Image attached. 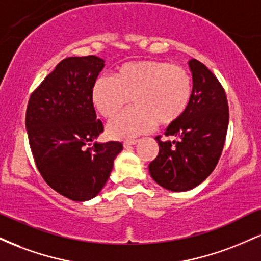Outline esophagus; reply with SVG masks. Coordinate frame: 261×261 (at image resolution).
Masks as SVG:
<instances>
[{"mask_svg":"<svg viewBox=\"0 0 261 261\" xmlns=\"http://www.w3.org/2000/svg\"><path fill=\"white\" fill-rule=\"evenodd\" d=\"M135 143H137V140H126L124 142V147L125 148H128V147H130V146L135 145Z\"/></svg>","mask_w":261,"mask_h":261,"instance_id":"1","label":"esophagus"}]
</instances>
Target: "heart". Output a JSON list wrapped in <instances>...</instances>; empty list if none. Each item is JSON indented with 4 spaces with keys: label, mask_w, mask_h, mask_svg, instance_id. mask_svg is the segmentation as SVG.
<instances>
[{
    "label": "heart",
    "mask_w": 261,
    "mask_h": 261,
    "mask_svg": "<svg viewBox=\"0 0 261 261\" xmlns=\"http://www.w3.org/2000/svg\"><path fill=\"white\" fill-rule=\"evenodd\" d=\"M193 98V79L181 66L163 60H137L119 66L112 80L100 77L91 89V101L103 118L112 119L133 101V109L108 126L113 139L127 140L151 130L157 122H178Z\"/></svg>",
    "instance_id": "b5f03b06"
}]
</instances>
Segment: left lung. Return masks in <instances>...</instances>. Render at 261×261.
<instances>
[{
    "label": "left lung",
    "mask_w": 261,
    "mask_h": 261,
    "mask_svg": "<svg viewBox=\"0 0 261 261\" xmlns=\"http://www.w3.org/2000/svg\"><path fill=\"white\" fill-rule=\"evenodd\" d=\"M193 98L185 115L164 133L157 157L149 163L153 180L172 191H187L205 180L217 166L229 121L227 95L217 77L199 60L189 61Z\"/></svg>",
    "instance_id": "obj_1"
}]
</instances>
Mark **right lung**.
Wrapping results in <instances>:
<instances>
[{"mask_svg": "<svg viewBox=\"0 0 261 261\" xmlns=\"http://www.w3.org/2000/svg\"><path fill=\"white\" fill-rule=\"evenodd\" d=\"M104 67L94 55L67 58L33 91L25 113L35 166L46 184L73 201L101 190L122 143L91 146L104 131L91 101V89Z\"/></svg>", "mask_w": 261, "mask_h": 261, "instance_id": "1", "label": "right lung"}]
</instances>
